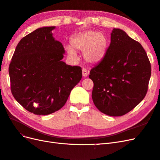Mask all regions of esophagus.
Listing matches in <instances>:
<instances>
[{
    "label": "esophagus",
    "mask_w": 160,
    "mask_h": 160,
    "mask_svg": "<svg viewBox=\"0 0 160 160\" xmlns=\"http://www.w3.org/2000/svg\"><path fill=\"white\" fill-rule=\"evenodd\" d=\"M89 74V72L86 69H82V75H83V77H87Z\"/></svg>",
    "instance_id": "obj_1"
}]
</instances>
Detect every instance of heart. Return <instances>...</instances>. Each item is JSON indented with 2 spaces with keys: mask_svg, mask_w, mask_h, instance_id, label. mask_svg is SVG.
<instances>
[{
  "mask_svg": "<svg viewBox=\"0 0 160 160\" xmlns=\"http://www.w3.org/2000/svg\"><path fill=\"white\" fill-rule=\"evenodd\" d=\"M71 45L66 50L72 57H76V51H83V59L89 63L96 64L102 60L108 50V39L98 31H87L72 37Z\"/></svg>",
  "mask_w": 160,
  "mask_h": 160,
  "instance_id": "heart-1",
  "label": "heart"
}]
</instances>
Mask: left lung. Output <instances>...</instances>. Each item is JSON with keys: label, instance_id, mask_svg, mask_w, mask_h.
Here are the masks:
<instances>
[{"label": "left lung", "instance_id": "8db88e82", "mask_svg": "<svg viewBox=\"0 0 160 160\" xmlns=\"http://www.w3.org/2000/svg\"><path fill=\"white\" fill-rule=\"evenodd\" d=\"M151 64L140 43L113 28L103 59L92 68V99L101 112L110 116L128 113L146 96Z\"/></svg>", "mask_w": 160, "mask_h": 160}]
</instances>
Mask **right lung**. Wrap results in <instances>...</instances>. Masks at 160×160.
I'll return each mask as SVG.
<instances>
[{"label": "right lung", "mask_w": 160, "mask_h": 160, "mask_svg": "<svg viewBox=\"0 0 160 160\" xmlns=\"http://www.w3.org/2000/svg\"><path fill=\"white\" fill-rule=\"evenodd\" d=\"M45 27L19 41L9 65L11 93L26 110L45 115L63 107L71 90L82 78L81 67L61 59L64 47Z\"/></svg>", "instance_id": "obj_1"}]
</instances>
